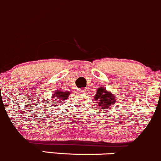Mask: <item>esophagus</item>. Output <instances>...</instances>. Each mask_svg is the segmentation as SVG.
I'll use <instances>...</instances> for the list:
<instances>
[{
  "label": "esophagus",
  "mask_w": 161,
  "mask_h": 161,
  "mask_svg": "<svg viewBox=\"0 0 161 161\" xmlns=\"http://www.w3.org/2000/svg\"><path fill=\"white\" fill-rule=\"evenodd\" d=\"M78 91L80 93H84V89H78Z\"/></svg>",
  "instance_id": "1"
}]
</instances>
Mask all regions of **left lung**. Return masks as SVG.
<instances>
[{"label":"left lung","instance_id":"1","mask_svg":"<svg viewBox=\"0 0 161 161\" xmlns=\"http://www.w3.org/2000/svg\"><path fill=\"white\" fill-rule=\"evenodd\" d=\"M94 98L95 101H97L98 105L101 107V110H103V111L106 109L111 108V105L116 102L114 96L103 87L98 88Z\"/></svg>","mask_w":161,"mask_h":161}]
</instances>
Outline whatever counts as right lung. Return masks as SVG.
<instances>
[{
  "instance_id": "add662e5",
  "label": "right lung",
  "mask_w": 161,
  "mask_h": 161,
  "mask_svg": "<svg viewBox=\"0 0 161 161\" xmlns=\"http://www.w3.org/2000/svg\"><path fill=\"white\" fill-rule=\"evenodd\" d=\"M70 95V92L69 91H67V92H64V91H58L53 94L52 97H54V102L53 103H60L62 102H65V101H67V99L68 98V96Z\"/></svg>"
}]
</instances>
